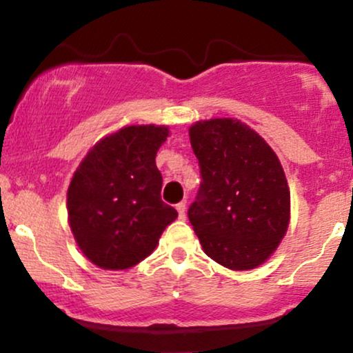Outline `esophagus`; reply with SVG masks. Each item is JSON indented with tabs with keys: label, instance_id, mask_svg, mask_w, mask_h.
Wrapping results in <instances>:
<instances>
[{
	"label": "esophagus",
	"instance_id": "1",
	"mask_svg": "<svg viewBox=\"0 0 353 353\" xmlns=\"http://www.w3.org/2000/svg\"><path fill=\"white\" fill-rule=\"evenodd\" d=\"M177 212H179V219H185V202H179V204L176 205Z\"/></svg>",
	"mask_w": 353,
	"mask_h": 353
}]
</instances>
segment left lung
I'll use <instances>...</instances> for the list:
<instances>
[{
    "instance_id": "obj_1",
    "label": "left lung",
    "mask_w": 353,
    "mask_h": 353,
    "mask_svg": "<svg viewBox=\"0 0 353 353\" xmlns=\"http://www.w3.org/2000/svg\"><path fill=\"white\" fill-rule=\"evenodd\" d=\"M189 136L202 182L188 216L202 249L230 270L264 264L289 228L290 190L281 161L239 119L199 121Z\"/></svg>"
}]
</instances>
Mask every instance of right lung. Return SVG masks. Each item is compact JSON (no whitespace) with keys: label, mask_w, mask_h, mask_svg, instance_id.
<instances>
[{"label":"right lung","mask_w":353,"mask_h":353,"mask_svg":"<svg viewBox=\"0 0 353 353\" xmlns=\"http://www.w3.org/2000/svg\"><path fill=\"white\" fill-rule=\"evenodd\" d=\"M165 125H128L101 139L72 176L68 217L79 249L101 269L123 270L156 249L177 210L161 199L156 154Z\"/></svg>","instance_id":"obj_1"}]
</instances>
